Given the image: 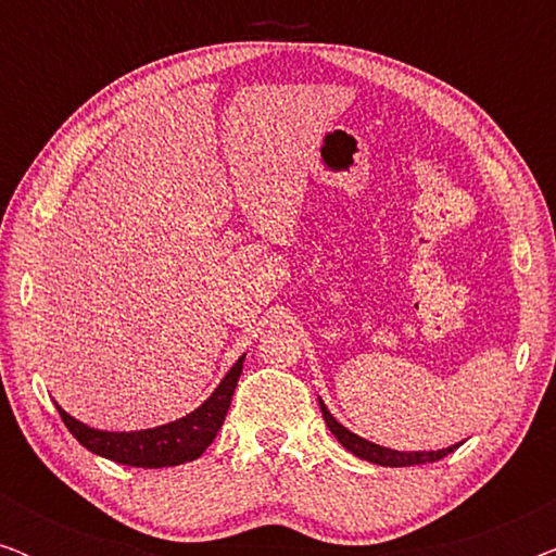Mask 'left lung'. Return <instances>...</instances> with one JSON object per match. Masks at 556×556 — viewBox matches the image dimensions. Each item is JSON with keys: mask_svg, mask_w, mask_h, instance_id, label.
Wrapping results in <instances>:
<instances>
[{"mask_svg": "<svg viewBox=\"0 0 556 556\" xmlns=\"http://www.w3.org/2000/svg\"><path fill=\"white\" fill-rule=\"evenodd\" d=\"M318 405H321V415L326 425H329V430L333 432V438L339 440L341 445L346 447L349 453H354L356 458L362 460H369V463H377V466H387V468H405V466H420V463H435L440 458H445L447 453H453L458 445H451V447H443V451H392V447H384V445H377V443H369V440H364L359 435H354L352 430H346L344 425H341L337 417H333L329 409H326L324 400H318Z\"/></svg>", "mask_w": 556, "mask_h": 556, "instance_id": "obj_1", "label": "left lung"}]
</instances>
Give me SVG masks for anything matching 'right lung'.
Here are the masks:
<instances>
[{
  "label": "right lung",
  "mask_w": 556,
  "mask_h": 556,
  "mask_svg": "<svg viewBox=\"0 0 556 556\" xmlns=\"http://www.w3.org/2000/svg\"><path fill=\"white\" fill-rule=\"evenodd\" d=\"M242 359L232 364V369L223 377V382L217 384V390L202 402L194 413H189L179 420L159 425V428L149 430H134V432H109V430H96L75 420L58 405V413L67 425V430L73 432V438L78 440L83 447H88L90 453L109 458L121 466H134V468H166V466H181L189 463L207 451L212 440H215L217 430L223 428L227 409H230V400L238 387Z\"/></svg>",
  "instance_id": "1"
}]
</instances>
